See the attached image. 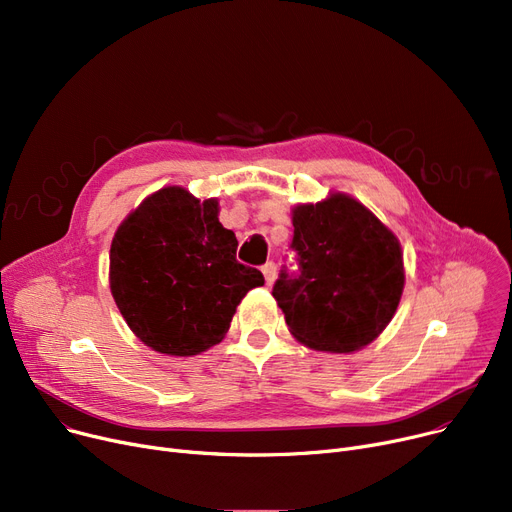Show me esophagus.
Returning <instances> with one entry per match:
<instances>
[{
	"label": "esophagus",
	"mask_w": 512,
	"mask_h": 512,
	"mask_svg": "<svg viewBox=\"0 0 512 512\" xmlns=\"http://www.w3.org/2000/svg\"><path fill=\"white\" fill-rule=\"evenodd\" d=\"M261 272H263V276H265V284H274L276 274H278V267H276L274 261H267V263L261 267Z\"/></svg>",
	"instance_id": "obj_1"
}]
</instances>
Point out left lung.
Masks as SVG:
<instances>
[{"mask_svg": "<svg viewBox=\"0 0 512 512\" xmlns=\"http://www.w3.org/2000/svg\"><path fill=\"white\" fill-rule=\"evenodd\" d=\"M299 272L274 284L290 334L328 353H353L378 338L405 288L400 242L357 199L332 193L292 209Z\"/></svg>", "mask_w": 512, "mask_h": 512, "instance_id": "obj_1", "label": "left lung"}]
</instances>
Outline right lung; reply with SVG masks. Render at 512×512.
Listing matches in <instances>:
<instances>
[{
    "label": "right lung",
    "mask_w": 512,
    "mask_h": 512,
    "mask_svg": "<svg viewBox=\"0 0 512 512\" xmlns=\"http://www.w3.org/2000/svg\"><path fill=\"white\" fill-rule=\"evenodd\" d=\"M218 213V199L166 186L114 234L112 297L128 328L157 353L193 357L222 342L238 303L265 282L236 261L238 240Z\"/></svg>",
    "instance_id": "add662e5"
}]
</instances>
